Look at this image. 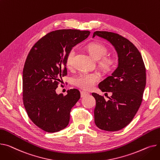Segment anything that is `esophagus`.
<instances>
[{"label":"esophagus","instance_id":"1","mask_svg":"<svg viewBox=\"0 0 160 160\" xmlns=\"http://www.w3.org/2000/svg\"><path fill=\"white\" fill-rule=\"evenodd\" d=\"M80 94H81V97L83 98V97H86V96L89 95V93L88 92H86V91H81Z\"/></svg>","mask_w":160,"mask_h":160}]
</instances>
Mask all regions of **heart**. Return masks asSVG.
Listing matches in <instances>:
<instances>
[{"mask_svg":"<svg viewBox=\"0 0 160 160\" xmlns=\"http://www.w3.org/2000/svg\"><path fill=\"white\" fill-rule=\"evenodd\" d=\"M88 49L92 57L96 60H100V66L105 71L110 70L114 63V60L110 57H105L108 53V48L103 44L98 42H92L88 46ZM75 50L72 49L69 51L66 58V65L70 68L72 66ZM99 79V76L96 73H82L74 79V84L84 90H91L94 86L95 83Z\"/></svg>","mask_w":160,"mask_h":160,"instance_id":"obj_1","label":"heart"}]
</instances>
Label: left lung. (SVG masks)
<instances>
[{"instance_id":"1","label":"left lung","mask_w":160,"mask_h":160,"mask_svg":"<svg viewBox=\"0 0 160 160\" xmlns=\"http://www.w3.org/2000/svg\"><path fill=\"white\" fill-rule=\"evenodd\" d=\"M114 47L118 65L111 76L102 81L98 88L102 92H111L106 101L92 92L96 100L94 123L107 131H119L128 125L139 109L146 84V69L140 51L128 39L112 32L95 31Z\"/></svg>"}]
</instances>
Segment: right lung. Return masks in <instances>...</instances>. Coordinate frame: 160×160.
I'll return each instance as SVG.
<instances>
[{
	"label": "right lung",
	"instance_id": "obj_1",
	"mask_svg": "<svg viewBox=\"0 0 160 160\" xmlns=\"http://www.w3.org/2000/svg\"><path fill=\"white\" fill-rule=\"evenodd\" d=\"M90 35L89 31L59 29L40 38L30 50L23 69V102L29 118L48 132L68 126L72 108L80 98L72 89L58 94L56 89L67 74L66 58L72 48Z\"/></svg>",
	"mask_w": 160,
	"mask_h": 160
}]
</instances>
